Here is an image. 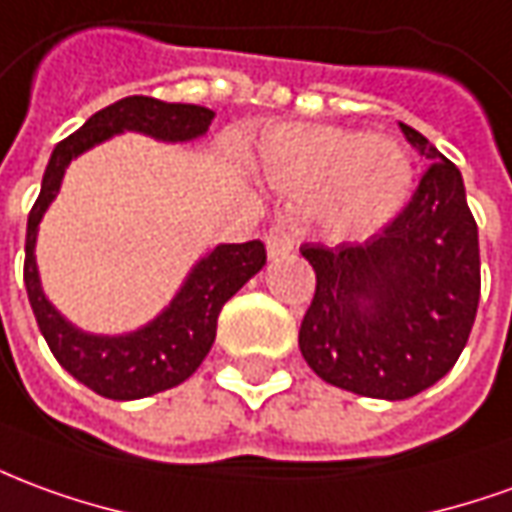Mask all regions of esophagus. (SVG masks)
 <instances>
[{
    "label": "esophagus",
    "mask_w": 512,
    "mask_h": 512,
    "mask_svg": "<svg viewBox=\"0 0 512 512\" xmlns=\"http://www.w3.org/2000/svg\"><path fill=\"white\" fill-rule=\"evenodd\" d=\"M296 246V238L288 227L282 224H274L271 230L266 232V252L271 260H280V257H288Z\"/></svg>",
    "instance_id": "34e87169"
}]
</instances>
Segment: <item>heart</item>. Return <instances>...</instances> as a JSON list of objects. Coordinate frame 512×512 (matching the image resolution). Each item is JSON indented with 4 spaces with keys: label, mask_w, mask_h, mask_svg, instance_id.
<instances>
[{
    "label": "heart",
    "mask_w": 512,
    "mask_h": 512,
    "mask_svg": "<svg viewBox=\"0 0 512 512\" xmlns=\"http://www.w3.org/2000/svg\"><path fill=\"white\" fill-rule=\"evenodd\" d=\"M255 169L282 194L310 199L313 219L332 238L380 230L407 205L413 157L396 138L330 124H277L263 132Z\"/></svg>",
    "instance_id": "b5f03b06"
}]
</instances>
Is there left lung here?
Returning a JSON list of instances; mask_svg holds the SVG:
<instances>
[{
	"label": "left lung",
	"mask_w": 512,
	"mask_h": 512,
	"mask_svg": "<svg viewBox=\"0 0 512 512\" xmlns=\"http://www.w3.org/2000/svg\"><path fill=\"white\" fill-rule=\"evenodd\" d=\"M427 160L410 205L363 244L302 246L316 296L299 349L324 382L371 399H410L449 374L480 305V238L463 174L413 127Z\"/></svg>",
	"instance_id": "left-lung-1"
}]
</instances>
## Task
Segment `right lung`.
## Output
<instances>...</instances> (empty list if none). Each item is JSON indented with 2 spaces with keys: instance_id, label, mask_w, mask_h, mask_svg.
<instances>
[{
  "instance_id": "1",
  "label": "right lung",
  "mask_w": 512,
  "mask_h": 512,
  "mask_svg": "<svg viewBox=\"0 0 512 512\" xmlns=\"http://www.w3.org/2000/svg\"><path fill=\"white\" fill-rule=\"evenodd\" d=\"M210 121V107L160 102L152 96H124L119 102L102 107L74 135L60 141L46 163L41 194L27 219L24 285L38 330L57 363L74 380H80L105 399H144L188 380L202 366L216 341L221 307L266 266V249L260 241L213 246L191 266L169 305L152 321H146L138 330L102 335L80 330L46 299L35 260L41 219L60 194L63 174L71 160L85 155L88 149L124 132H141L160 144H191L207 135Z\"/></svg>"
}]
</instances>
